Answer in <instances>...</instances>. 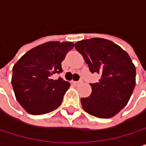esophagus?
Masks as SVG:
<instances>
[{"label": "esophagus", "instance_id": "34e87169", "mask_svg": "<svg viewBox=\"0 0 146 146\" xmlns=\"http://www.w3.org/2000/svg\"><path fill=\"white\" fill-rule=\"evenodd\" d=\"M83 81L82 80H79V81H76V82H73V84L75 85H79V84H82Z\"/></svg>", "mask_w": 146, "mask_h": 146}]
</instances>
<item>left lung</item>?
<instances>
[{"label":"left lung","instance_id":"left-lung-1","mask_svg":"<svg viewBox=\"0 0 146 146\" xmlns=\"http://www.w3.org/2000/svg\"><path fill=\"white\" fill-rule=\"evenodd\" d=\"M90 73L101 74L98 83L90 84L92 92L81 98L84 110L99 118L117 114L129 102L135 87L136 69L129 54L108 40L92 38L74 44Z\"/></svg>","mask_w":146,"mask_h":146}]
</instances>
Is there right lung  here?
Instances as JSON below:
<instances>
[{
    "label": "right lung",
    "mask_w": 146,
    "mask_h": 146,
    "mask_svg": "<svg viewBox=\"0 0 146 146\" xmlns=\"http://www.w3.org/2000/svg\"><path fill=\"white\" fill-rule=\"evenodd\" d=\"M73 48L72 42L50 41L26 52L13 66L12 85L19 104L30 114L42 115L61 105L70 84L62 78V62Z\"/></svg>",
    "instance_id": "add662e5"
}]
</instances>
